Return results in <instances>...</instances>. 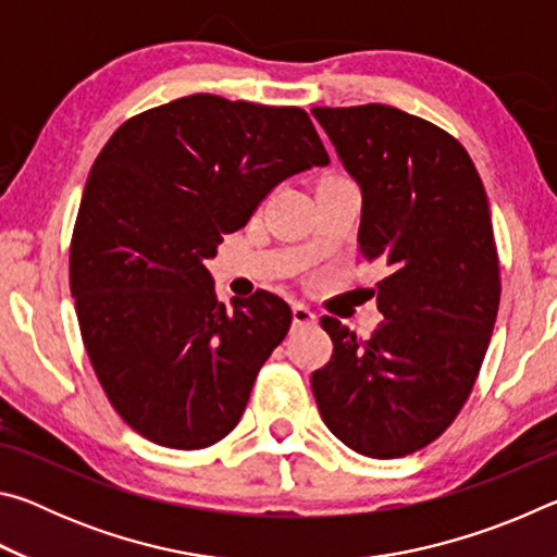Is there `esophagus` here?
<instances>
[{"mask_svg": "<svg viewBox=\"0 0 557 557\" xmlns=\"http://www.w3.org/2000/svg\"><path fill=\"white\" fill-rule=\"evenodd\" d=\"M292 319H295L297 326H312V324H317V314L307 305H301V301H297V305L292 307Z\"/></svg>", "mask_w": 557, "mask_h": 557, "instance_id": "obj_1", "label": "esophagus"}]
</instances>
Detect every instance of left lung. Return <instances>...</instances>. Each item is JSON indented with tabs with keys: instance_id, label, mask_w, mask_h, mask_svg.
Wrapping results in <instances>:
<instances>
[{
	"instance_id": "left-lung-1",
	"label": "left lung",
	"mask_w": 557,
	"mask_h": 557,
	"mask_svg": "<svg viewBox=\"0 0 557 557\" xmlns=\"http://www.w3.org/2000/svg\"><path fill=\"white\" fill-rule=\"evenodd\" d=\"M361 188L358 250L388 268L385 317L366 338L334 317V354L312 373L322 420L358 455L405 457L467 403L492 338L502 280L486 191L455 137L391 106L314 108Z\"/></svg>"
}]
</instances>
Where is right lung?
<instances>
[{"label":"right lung","mask_w":557,"mask_h":557,"mask_svg":"<svg viewBox=\"0 0 557 557\" xmlns=\"http://www.w3.org/2000/svg\"><path fill=\"white\" fill-rule=\"evenodd\" d=\"M329 154L299 108L196 92L135 115L92 164L71 240V295L102 391L162 447L203 449L238 425L287 336L272 292L215 299L203 260L287 176Z\"/></svg>","instance_id":"1"}]
</instances>
